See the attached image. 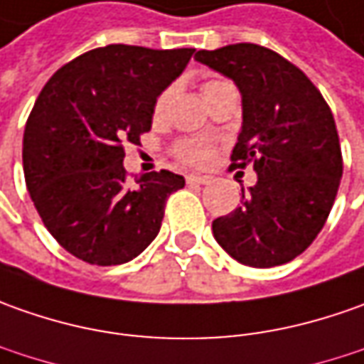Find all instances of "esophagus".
Returning a JSON list of instances; mask_svg holds the SVG:
<instances>
[{"instance_id": "esophagus-1", "label": "esophagus", "mask_w": 364, "mask_h": 364, "mask_svg": "<svg viewBox=\"0 0 364 364\" xmlns=\"http://www.w3.org/2000/svg\"><path fill=\"white\" fill-rule=\"evenodd\" d=\"M187 183L189 185H205L209 183V177L207 175H187Z\"/></svg>"}]
</instances>
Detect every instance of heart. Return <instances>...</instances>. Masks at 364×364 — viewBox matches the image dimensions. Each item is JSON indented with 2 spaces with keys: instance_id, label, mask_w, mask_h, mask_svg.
Here are the masks:
<instances>
[{
  "instance_id": "1",
  "label": "heart",
  "mask_w": 364,
  "mask_h": 364,
  "mask_svg": "<svg viewBox=\"0 0 364 364\" xmlns=\"http://www.w3.org/2000/svg\"><path fill=\"white\" fill-rule=\"evenodd\" d=\"M225 84H230V82L225 80H209L203 84V96H207L211 90H215V88H221V86H225ZM171 95H173V90L167 88L163 95L157 98V105H155V112L161 114L167 105H169ZM175 155L183 161H187V163H193V165H203L207 159L211 157V149H209V144H205L203 141H183L175 146Z\"/></svg>"
}]
</instances>
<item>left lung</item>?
<instances>
[{
	"instance_id": "8db88e82",
	"label": "left lung",
	"mask_w": 364,
	"mask_h": 364,
	"mask_svg": "<svg viewBox=\"0 0 364 364\" xmlns=\"http://www.w3.org/2000/svg\"><path fill=\"white\" fill-rule=\"evenodd\" d=\"M195 60L240 88L244 122L230 169L252 163L257 173L240 207L213 221V235L240 264L282 266L314 242L341 185L331 108L302 70L264 46L199 50Z\"/></svg>"
}]
</instances>
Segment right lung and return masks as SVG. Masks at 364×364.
<instances>
[{
  "label": "right lung",
  "mask_w": 364,
  "mask_h": 364,
  "mask_svg": "<svg viewBox=\"0 0 364 364\" xmlns=\"http://www.w3.org/2000/svg\"><path fill=\"white\" fill-rule=\"evenodd\" d=\"M195 48L110 44L64 64L46 82L23 131V175L40 218L72 256L131 262L157 237L167 197L185 179L153 171L127 181L124 144L151 131L159 95Z\"/></svg>",
  "instance_id": "right-lung-1"
}]
</instances>
